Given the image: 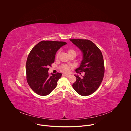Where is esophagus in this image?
Masks as SVG:
<instances>
[{
    "instance_id": "1",
    "label": "esophagus",
    "mask_w": 131,
    "mask_h": 131,
    "mask_svg": "<svg viewBox=\"0 0 131 131\" xmlns=\"http://www.w3.org/2000/svg\"><path fill=\"white\" fill-rule=\"evenodd\" d=\"M63 76H66V77H69L70 76V75H67V74H63Z\"/></svg>"
}]
</instances>
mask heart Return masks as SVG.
<instances>
[{
	"label": "heart",
	"instance_id": "heart-1",
	"mask_svg": "<svg viewBox=\"0 0 131 131\" xmlns=\"http://www.w3.org/2000/svg\"><path fill=\"white\" fill-rule=\"evenodd\" d=\"M68 53L69 55H71L72 54H75L76 55V51L75 50H74V49H69L68 50ZM59 55V52L58 51L56 55V57L58 58ZM70 67L67 65H65V64H63L62 66H61L59 68V70L60 71H61L63 73H68L70 71Z\"/></svg>",
	"mask_w": 131,
	"mask_h": 131
}]
</instances>
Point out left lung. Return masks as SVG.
Masks as SVG:
<instances>
[{"label":"left lung","instance_id":"left-lung-1","mask_svg":"<svg viewBox=\"0 0 131 131\" xmlns=\"http://www.w3.org/2000/svg\"><path fill=\"white\" fill-rule=\"evenodd\" d=\"M70 41L81 50L83 54L81 64L76 72L77 73L84 72V76L81 78L75 75L76 81L72 86L80 95H89L98 89L103 79L105 67L102 53L90 40L75 39Z\"/></svg>","mask_w":131,"mask_h":131}]
</instances>
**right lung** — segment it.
Segmentation results:
<instances>
[{"instance_id": "obj_1", "label": "right lung", "mask_w": 131, "mask_h": 131, "mask_svg": "<svg viewBox=\"0 0 131 131\" xmlns=\"http://www.w3.org/2000/svg\"><path fill=\"white\" fill-rule=\"evenodd\" d=\"M66 44L64 42L43 41L30 52L26 63V79L29 86L38 94L47 95L56 87L62 74H51L50 77L48 72L54 62L56 52Z\"/></svg>"}]
</instances>
